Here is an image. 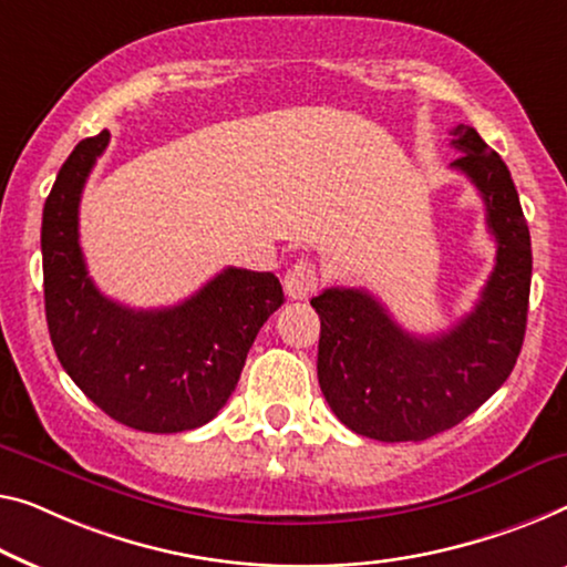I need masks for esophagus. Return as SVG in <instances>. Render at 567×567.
Masks as SVG:
<instances>
[{
  "mask_svg": "<svg viewBox=\"0 0 567 567\" xmlns=\"http://www.w3.org/2000/svg\"><path fill=\"white\" fill-rule=\"evenodd\" d=\"M320 285L318 267L308 259L295 261V265L285 272V292L290 295L292 300H308L310 295H316Z\"/></svg>",
  "mask_w": 567,
  "mask_h": 567,
  "instance_id": "34e87169",
  "label": "esophagus"
}]
</instances>
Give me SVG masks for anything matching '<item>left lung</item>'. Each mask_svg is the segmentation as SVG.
Returning a JSON list of instances; mask_svg holds the SVG:
<instances>
[{
    "instance_id": "obj_1",
    "label": "left lung",
    "mask_w": 567,
    "mask_h": 567,
    "mask_svg": "<svg viewBox=\"0 0 567 567\" xmlns=\"http://www.w3.org/2000/svg\"><path fill=\"white\" fill-rule=\"evenodd\" d=\"M451 167L476 185L496 265L468 316L425 338L396 323L374 295L331 287L310 300L320 318L318 382L336 417L382 443L427 441L476 412L512 374L529 310L532 244L504 159L468 124L451 130Z\"/></svg>"
}]
</instances>
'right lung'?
<instances>
[{
	"mask_svg": "<svg viewBox=\"0 0 567 567\" xmlns=\"http://www.w3.org/2000/svg\"><path fill=\"white\" fill-rule=\"evenodd\" d=\"M109 132L81 140L42 208V277L53 349L109 417L142 433H183L218 415L265 320L285 302L272 272L226 267L181 306L134 310L89 277L79 203Z\"/></svg>",
	"mask_w": 567,
	"mask_h": 567,
	"instance_id": "obj_1",
	"label": "right lung"
}]
</instances>
